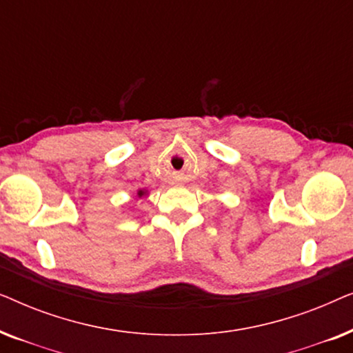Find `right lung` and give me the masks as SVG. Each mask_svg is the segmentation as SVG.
<instances>
[{"label": "right lung", "mask_w": 353, "mask_h": 353, "mask_svg": "<svg viewBox=\"0 0 353 353\" xmlns=\"http://www.w3.org/2000/svg\"><path fill=\"white\" fill-rule=\"evenodd\" d=\"M143 194H144V191H139V192H138V196H143Z\"/></svg>", "instance_id": "add662e5"}]
</instances>
